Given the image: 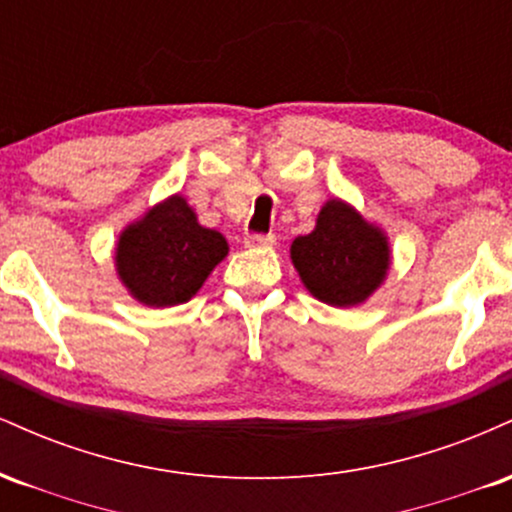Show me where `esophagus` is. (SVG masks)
Segmentation results:
<instances>
[{
    "mask_svg": "<svg viewBox=\"0 0 512 512\" xmlns=\"http://www.w3.org/2000/svg\"><path fill=\"white\" fill-rule=\"evenodd\" d=\"M245 243L250 245V248H272L276 243V238L272 233H252V236L245 238Z\"/></svg>",
    "mask_w": 512,
    "mask_h": 512,
    "instance_id": "obj_1",
    "label": "esophagus"
}]
</instances>
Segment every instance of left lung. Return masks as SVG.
Listing matches in <instances>:
<instances>
[{
    "label": "left lung",
    "mask_w": 512,
    "mask_h": 512,
    "mask_svg": "<svg viewBox=\"0 0 512 512\" xmlns=\"http://www.w3.org/2000/svg\"><path fill=\"white\" fill-rule=\"evenodd\" d=\"M291 260L315 298L349 308L378 289L390 264V250L378 228L332 199L317 216L315 231L293 240Z\"/></svg>",
    "instance_id": "left-lung-1"
}]
</instances>
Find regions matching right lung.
Returning a JSON list of instances; mask_svg holds the SVG:
<instances>
[{
    "instance_id": "obj_1",
    "label": "right lung",
    "mask_w": 512,
    "mask_h": 512,
    "mask_svg": "<svg viewBox=\"0 0 512 512\" xmlns=\"http://www.w3.org/2000/svg\"><path fill=\"white\" fill-rule=\"evenodd\" d=\"M226 252V238L199 226L195 211L175 195L122 233L115 260L137 301L166 308L190 301Z\"/></svg>"
}]
</instances>
